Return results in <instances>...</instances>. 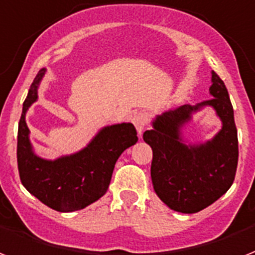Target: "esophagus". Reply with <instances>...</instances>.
<instances>
[{"label":"esophagus","mask_w":255,"mask_h":255,"mask_svg":"<svg viewBox=\"0 0 255 255\" xmlns=\"http://www.w3.org/2000/svg\"><path fill=\"white\" fill-rule=\"evenodd\" d=\"M131 121H133L134 126H135V129L138 131V135H142L143 133V130L146 129V125H147V121H148V116L144 113V112H138L135 115L133 116L131 118Z\"/></svg>","instance_id":"esophagus-1"}]
</instances>
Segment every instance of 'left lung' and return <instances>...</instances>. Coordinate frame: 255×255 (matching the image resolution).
Masks as SVG:
<instances>
[{
  "label": "left lung",
  "mask_w": 255,
  "mask_h": 255,
  "mask_svg": "<svg viewBox=\"0 0 255 255\" xmlns=\"http://www.w3.org/2000/svg\"><path fill=\"white\" fill-rule=\"evenodd\" d=\"M212 99L196 105H182L152 120L143 140L152 148L151 180L160 200L172 211L196 213L219 200L233 184L238 163L237 128L228 89L212 71ZM211 106L223 126L212 140L187 144L182 128L192 115Z\"/></svg>",
  "instance_id": "obj_1"
}]
</instances>
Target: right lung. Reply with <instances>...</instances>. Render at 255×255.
<instances>
[{"label": "right lung", "instance_id": "obj_1", "mask_svg": "<svg viewBox=\"0 0 255 255\" xmlns=\"http://www.w3.org/2000/svg\"><path fill=\"white\" fill-rule=\"evenodd\" d=\"M44 75L46 68H42L22 108L17 143L19 178L24 188L47 207L58 212L79 211L107 193L117 159L126 148L137 143V130L130 122L105 126L80 151L54 160L40 158L30 142L26 113L38 100Z\"/></svg>", "mask_w": 255, "mask_h": 255}]
</instances>
